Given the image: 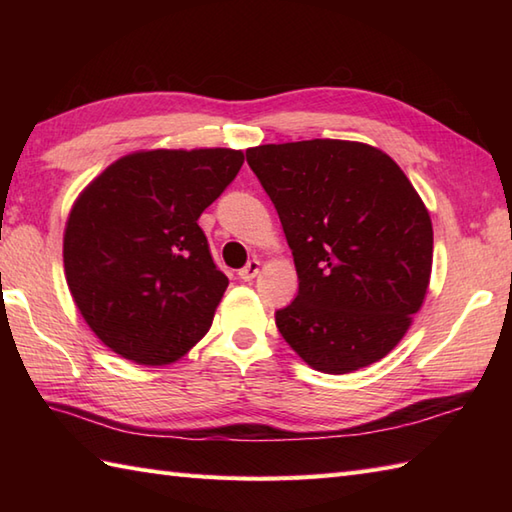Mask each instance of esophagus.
Returning <instances> with one entry per match:
<instances>
[{"label":"esophagus","mask_w":512,"mask_h":512,"mask_svg":"<svg viewBox=\"0 0 512 512\" xmlns=\"http://www.w3.org/2000/svg\"><path fill=\"white\" fill-rule=\"evenodd\" d=\"M259 270H262V264H259V259H250V262L239 270V279L242 281H253L257 275H259Z\"/></svg>","instance_id":"esophagus-1"}]
</instances>
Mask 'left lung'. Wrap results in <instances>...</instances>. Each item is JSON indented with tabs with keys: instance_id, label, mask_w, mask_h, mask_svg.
Segmentation results:
<instances>
[{
	"instance_id": "left-lung-1",
	"label": "left lung",
	"mask_w": 512,
	"mask_h": 512,
	"mask_svg": "<svg viewBox=\"0 0 512 512\" xmlns=\"http://www.w3.org/2000/svg\"><path fill=\"white\" fill-rule=\"evenodd\" d=\"M279 213L299 277L277 310L286 343L312 369L350 374L385 358L427 297L433 226L385 151L314 138L246 149Z\"/></svg>"
}]
</instances>
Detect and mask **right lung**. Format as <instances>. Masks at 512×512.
Here are the masks:
<instances>
[{
	"label": "right lung",
	"instance_id": "right-lung-1",
	"mask_svg": "<svg viewBox=\"0 0 512 512\" xmlns=\"http://www.w3.org/2000/svg\"><path fill=\"white\" fill-rule=\"evenodd\" d=\"M244 165L239 149L134 151L99 173L65 222L63 268L90 330L160 367L209 332L228 279L198 226Z\"/></svg>",
	"mask_w": 512,
	"mask_h": 512
}]
</instances>
